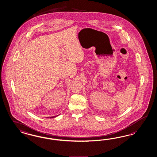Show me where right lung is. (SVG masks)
I'll return each instance as SVG.
<instances>
[{
	"label": "right lung",
	"instance_id": "add662e5",
	"mask_svg": "<svg viewBox=\"0 0 157 157\" xmlns=\"http://www.w3.org/2000/svg\"><path fill=\"white\" fill-rule=\"evenodd\" d=\"M57 116H58V115H57ZM57 117V116H55V117Z\"/></svg>",
	"mask_w": 157,
	"mask_h": 157
}]
</instances>
